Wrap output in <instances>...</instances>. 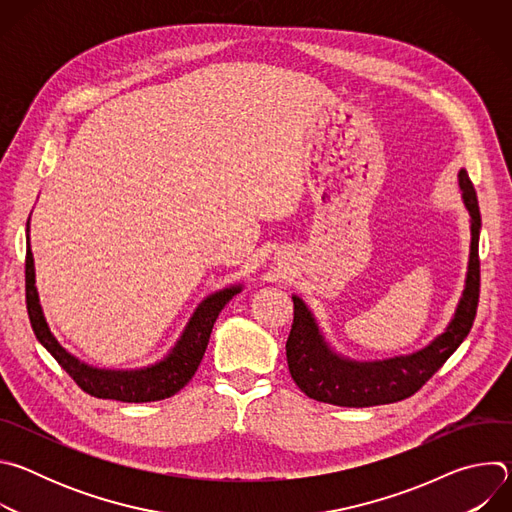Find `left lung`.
Instances as JSON below:
<instances>
[{"mask_svg":"<svg viewBox=\"0 0 512 512\" xmlns=\"http://www.w3.org/2000/svg\"><path fill=\"white\" fill-rule=\"evenodd\" d=\"M458 186L470 214V253L464 289L444 332L423 348L377 360L350 358L330 344L308 304L291 294L294 324L285 344V356L291 379L310 399L340 407H373L407 399L433 373L440 371L442 364L464 342L478 308V239L482 221L476 190L464 168L458 172Z\"/></svg>","mask_w":512,"mask_h":512,"instance_id":"obj_1","label":"left lung"}]
</instances>
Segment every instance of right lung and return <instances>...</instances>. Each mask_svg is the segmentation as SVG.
<instances>
[{
  "label": "right lung",
  "mask_w": 512,
  "mask_h": 512,
  "mask_svg": "<svg viewBox=\"0 0 512 512\" xmlns=\"http://www.w3.org/2000/svg\"><path fill=\"white\" fill-rule=\"evenodd\" d=\"M245 283H233L208 294L188 318L174 346L156 362L135 369H105L68 352L52 334L36 287V267L30 245V218L26 225V304L38 342L54 356L60 367L89 395L123 403H150L176 395L196 373L204 356L212 326L221 310L241 294Z\"/></svg>",
  "instance_id": "right-lung-1"
}]
</instances>
